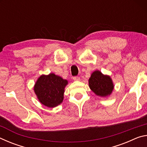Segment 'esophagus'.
Instances as JSON below:
<instances>
[{
  "label": "esophagus",
  "mask_w": 147,
  "mask_h": 147,
  "mask_svg": "<svg viewBox=\"0 0 147 147\" xmlns=\"http://www.w3.org/2000/svg\"><path fill=\"white\" fill-rule=\"evenodd\" d=\"M73 80L74 81H80V78L78 76H74L73 77Z\"/></svg>",
  "instance_id": "1"
}]
</instances>
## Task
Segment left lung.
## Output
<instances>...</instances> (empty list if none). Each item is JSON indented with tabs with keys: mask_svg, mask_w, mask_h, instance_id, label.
<instances>
[{
	"mask_svg": "<svg viewBox=\"0 0 147 147\" xmlns=\"http://www.w3.org/2000/svg\"><path fill=\"white\" fill-rule=\"evenodd\" d=\"M89 87L93 93L101 97H108L112 93L114 84L111 77L100 71H94L89 79Z\"/></svg>",
	"mask_w": 147,
	"mask_h": 147,
	"instance_id": "left-lung-1",
	"label": "left lung"
}]
</instances>
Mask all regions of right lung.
<instances>
[{
	"mask_svg": "<svg viewBox=\"0 0 147 147\" xmlns=\"http://www.w3.org/2000/svg\"><path fill=\"white\" fill-rule=\"evenodd\" d=\"M67 80L54 73L42 74L37 80L34 91L40 102L48 108H55L63 100Z\"/></svg>",
	"mask_w": 147,
	"mask_h": 147,
	"instance_id": "right-lung-1",
	"label": "right lung"
}]
</instances>
